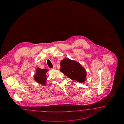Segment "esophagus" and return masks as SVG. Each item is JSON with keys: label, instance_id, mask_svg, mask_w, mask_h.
<instances>
[{"label": "esophagus", "instance_id": "34e87169", "mask_svg": "<svg viewBox=\"0 0 124 124\" xmlns=\"http://www.w3.org/2000/svg\"><path fill=\"white\" fill-rule=\"evenodd\" d=\"M56 66H55V65H54L53 66V69H56Z\"/></svg>", "mask_w": 124, "mask_h": 124}]
</instances>
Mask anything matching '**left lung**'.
I'll return each mask as SVG.
<instances>
[{"label": "left lung", "instance_id": "8db88e82", "mask_svg": "<svg viewBox=\"0 0 124 124\" xmlns=\"http://www.w3.org/2000/svg\"><path fill=\"white\" fill-rule=\"evenodd\" d=\"M60 66V70L71 80L80 83L85 81L86 71L78 62L69 58H64L61 61Z\"/></svg>", "mask_w": 124, "mask_h": 124}]
</instances>
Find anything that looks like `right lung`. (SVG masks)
I'll list each match as a JSON object with an SVG mask.
<instances>
[{"label": "right lung", "mask_w": 124, "mask_h": 124, "mask_svg": "<svg viewBox=\"0 0 124 124\" xmlns=\"http://www.w3.org/2000/svg\"><path fill=\"white\" fill-rule=\"evenodd\" d=\"M48 71L47 69H41L40 68H37L36 71V73L34 75V79L37 82L45 86L46 84L47 77L46 74Z\"/></svg>", "instance_id": "1"}]
</instances>
